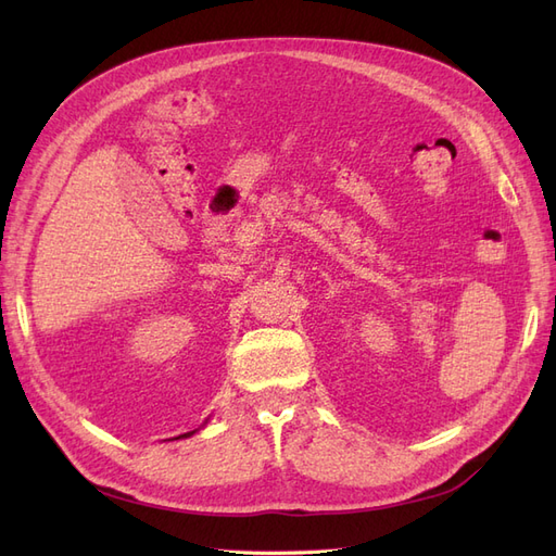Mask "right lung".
<instances>
[{"instance_id": "right-lung-1", "label": "right lung", "mask_w": 556, "mask_h": 556, "mask_svg": "<svg viewBox=\"0 0 556 556\" xmlns=\"http://www.w3.org/2000/svg\"><path fill=\"white\" fill-rule=\"evenodd\" d=\"M192 433H194V431H190V433H182V435H192ZM182 435H178V439H182Z\"/></svg>"}]
</instances>
